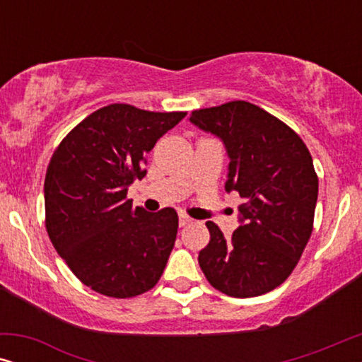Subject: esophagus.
<instances>
[{"mask_svg": "<svg viewBox=\"0 0 362 362\" xmlns=\"http://www.w3.org/2000/svg\"><path fill=\"white\" fill-rule=\"evenodd\" d=\"M192 222V219L189 216H186V214H180V226L181 227H186V226H189Z\"/></svg>", "mask_w": 362, "mask_h": 362, "instance_id": "1", "label": "esophagus"}]
</instances>
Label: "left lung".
Segmentation results:
<instances>
[{"mask_svg": "<svg viewBox=\"0 0 362 362\" xmlns=\"http://www.w3.org/2000/svg\"><path fill=\"white\" fill-rule=\"evenodd\" d=\"M189 122L224 143L226 191L244 199L230 239L206 222L211 240L197 257L201 270L234 298L272 291L293 272L313 230L318 176L308 148L284 122L244 100L196 110Z\"/></svg>", "mask_w": 362, "mask_h": 362, "instance_id": "8db88e82", "label": "left lung"}]
</instances>
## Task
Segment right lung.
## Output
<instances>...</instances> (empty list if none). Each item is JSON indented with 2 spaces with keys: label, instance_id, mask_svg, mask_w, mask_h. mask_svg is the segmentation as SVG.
Wrapping results in <instances>:
<instances>
[{
  "label": "right lung",
  "instance_id": "add662e5",
  "mask_svg": "<svg viewBox=\"0 0 362 362\" xmlns=\"http://www.w3.org/2000/svg\"><path fill=\"white\" fill-rule=\"evenodd\" d=\"M185 117L112 103L78 123L54 151L44 181L49 239L97 293L130 298L163 275L177 234L176 211L133 207L127 192L146 176V153Z\"/></svg>",
  "mask_w": 362,
  "mask_h": 362
}]
</instances>
